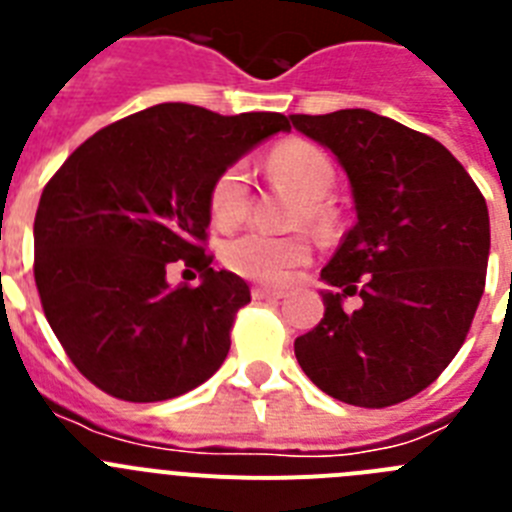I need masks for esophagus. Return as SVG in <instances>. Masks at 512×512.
<instances>
[{
  "label": "esophagus",
  "instance_id": "obj_1",
  "mask_svg": "<svg viewBox=\"0 0 512 512\" xmlns=\"http://www.w3.org/2000/svg\"><path fill=\"white\" fill-rule=\"evenodd\" d=\"M253 300H282L284 289H271V287H253Z\"/></svg>",
  "mask_w": 512,
  "mask_h": 512
}]
</instances>
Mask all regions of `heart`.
<instances>
[{
    "label": "heart",
    "instance_id": "heart-1",
    "mask_svg": "<svg viewBox=\"0 0 512 512\" xmlns=\"http://www.w3.org/2000/svg\"><path fill=\"white\" fill-rule=\"evenodd\" d=\"M266 169L279 184L289 187L305 200L300 220L310 225L328 223V207L323 200L336 182V169L328 153L307 140H287L271 148L266 156ZM212 223L220 228H233L248 212V174L243 164H230L215 176L207 197ZM312 256L305 235H269L261 230L230 238L223 246V261L233 274L251 282L282 284L292 271L305 266Z\"/></svg>",
    "mask_w": 512,
    "mask_h": 512
}]
</instances>
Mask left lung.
Returning a JSON list of instances; mask_svg holds the SVG:
<instances>
[{
    "label": "left lung",
    "mask_w": 512,
    "mask_h": 512,
    "mask_svg": "<svg viewBox=\"0 0 512 512\" xmlns=\"http://www.w3.org/2000/svg\"><path fill=\"white\" fill-rule=\"evenodd\" d=\"M330 148L351 182L354 228L320 277L325 315L295 341L302 372L325 395L390 408L423 392L459 354L485 292L487 202L431 135L369 110L289 115ZM359 294V311L342 297Z\"/></svg>",
    "instance_id": "obj_1"
}]
</instances>
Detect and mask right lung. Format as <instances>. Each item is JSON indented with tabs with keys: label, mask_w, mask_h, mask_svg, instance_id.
Returning <instances> with one entry per match:
<instances>
[{
	"label": "right lung",
	"mask_w": 512,
	"mask_h": 512,
	"mask_svg": "<svg viewBox=\"0 0 512 512\" xmlns=\"http://www.w3.org/2000/svg\"><path fill=\"white\" fill-rule=\"evenodd\" d=\"M279 112L166 102L84 140L40 194L35 284L63 351L94 387L128 402L171 400L220 369L251 289L207 253L210 187ZM174 263L203 277L169 288Z\"/></svg>",
	"instance_id": "obj_1"
}]
</instances>
